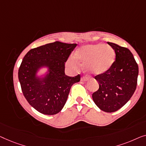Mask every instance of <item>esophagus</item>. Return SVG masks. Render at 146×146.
<instances>
[{
    "instance_id": "esophagus-1",
    "label": "esophagus",
    "mask_w": 146,
    "mask_h": 146,
    "mask_svg": "<svg viewBox=\"0 0 146 146\" xmlns=\"http://www.w3.org/2000/svg\"><path fill=\"white\" fill-rule=\"evenodd\" d=\"M88 78L87 77H83L81 79V81H88Z\"/></svg>"
}]
</instances>
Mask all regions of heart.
I'll use <instances>...</instances> for the list:
<instances>
[{"mask_svg":"<svg viewBox=\"0 0 146 146\" xmlns=\"http://www.w3.org/2000/svg\"><path fill=\"white\" fill-rule=\"evenodd\" d=\"M76 57L84 64L89 72L98 75L108 71L113 64L115 52L109 45L89 44L81 47L76 52ZM72 62H75L73 59Z\"/></svg>","mask_w":146,"mask_h":146,"instance_id":"obj_1","label":"heart"}]
</instances>
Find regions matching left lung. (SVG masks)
Segmentation results:
<instances>
[{
	"mask_svg": "<svg viewBox=\"0 0 146 146\" xmlns=\"http://www.w3.org/2000/svg\"><path fill=\"white\" fill-rule=\"evenodd\" d=\"M116 59L110 68L94 77L99 89L92 94L96 105L106 112H116L126 104L136 89L138 65L128 48L107 42Z\"/></svg>",
	"mask_w": 146,
	"mask_h": 146,
	"instance_id": "obj_1",
	"label": "left lung"
}]
</instances>
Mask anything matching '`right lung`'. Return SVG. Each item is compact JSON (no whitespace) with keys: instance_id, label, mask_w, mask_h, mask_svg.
I'll return each instance as SVG.
<instances>
[{"instance_id":"add662e5","label":"right lung","mask_w":146,"mask_h":146,"mask_svg":"<svg viewBox=\"0 0 146 146\" xmlns=\"http://www.w3.org/2000/svg\"><path fill=\"white\" fill-rule=\"evenodd\" d=\"M77 44L55 42L32 49L26 53L18 69L22 91L30 105L40 113L57 114L62 110L74 83L81 76L65 74V63ZM48 66L49 73L41 80L36 77L38 69Z\"/></svg>"}]
</instances>
